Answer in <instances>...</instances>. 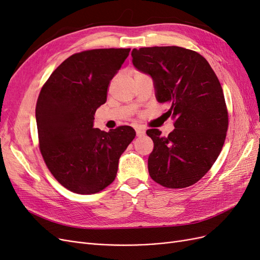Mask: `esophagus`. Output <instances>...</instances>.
<instances>
[{"instance_id":"obj_1","label":"esophagus","mask_w":260,"mask_h":260,"mask_svg":"<svg viewBox=\"0 0 260 260\" xmlns=\"http://www.w3.org/2000/svg\"><path fill=\"white\" fill-rule=\"evenodd\" d=\"M136 133L138 137H142L145 135V129L144 128H141V127H137L136 128Z\"/></svg>"}]
</instances>
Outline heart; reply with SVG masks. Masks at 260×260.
Wrapping results in <instances>:
<instances>
[{
  "instance_id": "1",
  "label": "heart",
  "mask_w": 260,
  "mask_h": 260,
  "mask_svg": "<svg viewBox=\"0 0 260 260\" xmlns=\"http://www.w3.org/2000/svg\"><path fill=\"white\" fill-rule=\"evenodd\" d=\"M136 74H140V73H136Z\"/></svg>"
}]
</instances>
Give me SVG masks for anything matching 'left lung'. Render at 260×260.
I'll return each instance as SVG.
<instances>
[{"label": "left lung", "instance_id": "obj_1", "mask_svg": "<svg viewBox=\"0 0 260 260\" xmlns=\"http://www.w3.org/2000/svg\"><path fill=\"white\" fill-rule=\"evenodd\" d=\"M137 69L153 78L156 99L169 103L175 129L162 137L148 129L154 148L148 172L158 184L183 188L205 176L221 152L229 124L223 91L214 70L198 52L180 46L132 50Z\"/></svg>", "mask_w": 260, "mask_h": 260}]
</instances>
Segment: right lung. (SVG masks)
<instances>
[{"label": "right lung", "instance_id": "add662e5", "mask_svg": "<svg viewBox=\"0 0 260 260\" xmlns=\"http://www.w3.org/2000/svg\"><path fill=\"white\" fill-rule=\"evenodd\" d=\"M130 49L76 53L54 70L39 94V147L58 182L77 194L104 190L116 178L118 161L136 137L129 125L109 132L93 128L96 109L107 100L111 80Z\"/></svg>", "mask_w": 260, "mask_h": 260}]
</instances>
